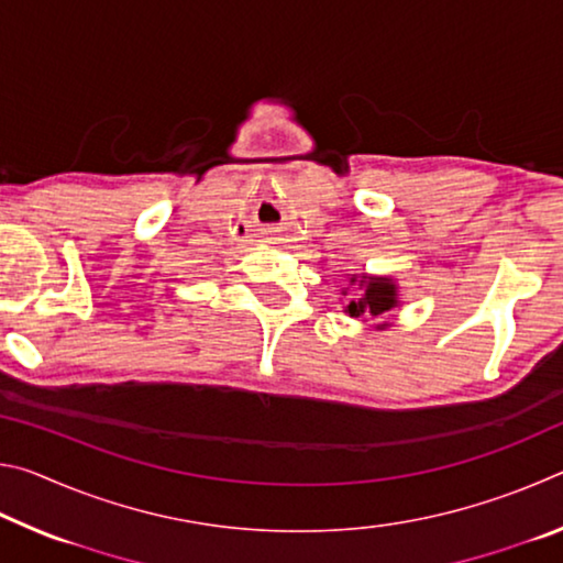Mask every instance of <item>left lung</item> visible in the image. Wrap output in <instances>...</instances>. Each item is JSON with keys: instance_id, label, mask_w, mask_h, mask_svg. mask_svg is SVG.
Here are the masks:
<instances>
[{"instance_id": "left-lung-1", "label": "left lung", "mask_w": 563, "mask_h": 563, "mask_svg": "<svg viewBox=\"0 0 563 563\" xmlns=\"http://www.w3.org/2000/svg\"><path fill=\"white\" fill-rule=\"evenodd\" d=\"M352 283H355V280H352ZM360 285H365V295L347 305V312L352 318H360V316H375L377 318V316H383V312L393 310L397 305L395 285L389 283L387 278L360 280Z\"/></svg>"}]
</instances>
